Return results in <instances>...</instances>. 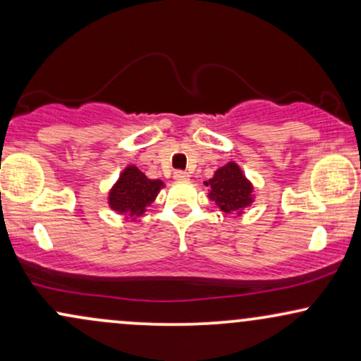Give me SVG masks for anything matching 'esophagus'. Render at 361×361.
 <instances>
[{
  "label": "esophagus",
  "mask_w": 361,
  "mask_h": 361,
  "mask_svg": "<svg viewBox=\"0 0 361 361\" xmlns=\"http://www.w3.org/2000/svg\"><path fill=\"white\" fill-rule=\"evenodd\" d=\"M190 178V175L186 171H181V169H178V171H175V180L176 181H186Z\"/></svg>",
  "instance_id": "34e87169"
}]
</instances>
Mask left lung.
Masks as SVG:
<instances>
[{"label": "left lung", "instance_id": "8db88e82", "mask_svg": "<svg viewBox=\"0 0 361 361\" xmlns=\"http://www.w3.org/2000/svg\"><path fill=\"white\" fill-rule=\"evenodd\" d=\"M210 188L209 198L226 214H241L244 207L251 205L252 186L243 175L238 164L227 163L215 171L212 180L205 181Z\"/></svg>", "mask_w": 361, "mask_h": 361}]
</instances>
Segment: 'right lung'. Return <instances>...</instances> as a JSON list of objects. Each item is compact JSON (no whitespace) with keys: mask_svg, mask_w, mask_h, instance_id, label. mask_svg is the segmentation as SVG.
<instances>
[{"mask_svg":"<svg viewBox=\"0 0 361 361\" xmlns=\"http://www.w3.org/2000/svg\"><path fill=\"white\" fill-rule=\"evenodd\" d=\"M163 186V181L149 180L137 166H127L110 190L109 204L115 212L135 219L146 212Z\"/></svg>","mask_w":361,"mask_h":361,"instance_id":"1","label":"right lung"}]
</instances>
